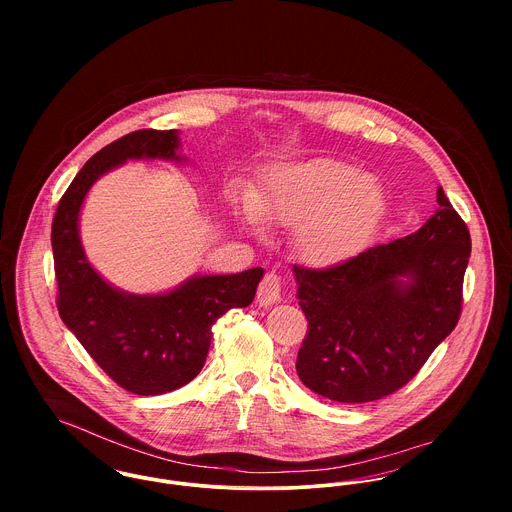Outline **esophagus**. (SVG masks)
<instances>
[{
	"mask_svg": "<svg viewBox=\"0 0 512 512\" xmlns=\"http://www.w3.org/2000/svg\"><path fill=\"white\" fill-rule=\"evenodd\" d=\"M256 297H258V303L264 305V307L274 305L282 299V278L276 270L266 272V276L262 278V282L258 286Z\"/></svg>",
	"mask_w": 512,
	"mask_h": 512,
	"instance_id": "obj_1",
	"label": "esophagus"
}]
</instances>
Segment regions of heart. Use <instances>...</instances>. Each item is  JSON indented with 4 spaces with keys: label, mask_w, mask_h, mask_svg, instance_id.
Segmentation results:
<instances>
[{
    "label": "heart",
    "mask_w": 512,
    "mask_h": 512,
    "mask_svg": "<svg viewBox=\"0 0 512 512\" xmlns=\"http://www.w3.org/2000/svg\"><path fill=\"white\" fill-rule=\"evenodd\" d=\"M253 203L250 204L249 201ZM242 219L295 228L299 258L329 268L351 258L384 211L380 183L337 159L284 163L252 193L232 197Z\"/></svg>",
    "instance_id": "obj_1"
}]
</instances>
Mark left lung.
<instances>
[{"label": "left lung", "instance_id": "8db88e82", "mask_svg": "<svg viewBox=\"0 0 512 512\" xmlns=\"http://www.w3.org/2000/svg\"><path fill=\"white\" fill-rule=\"evenodd\" d=\"M438 205L414 234L325 270L293 266L307 317L295 370L309 390L345 404L380 400L455 329L471 236L441 187Z\"/></svg>", "mask_w": 512, "mask_h": 512}]
</instances>
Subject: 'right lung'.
I'll return each instance as SVG.
<instances>
[{
	"instance_id": "1",
	"label": "right lung",
	"mask_w": 512,
	"mask_h": 512,
	"mask_svg": "<svg viewBox=\"0 0 512 512\" xmlns=\"http://www.w3.org/2000/svg\"><path fill=\"white\" fill-rule=\"evenodd\" d=\"M177 130H138L94 153L59 201L51 244L57 307L86 353L118 386L157 396L191 382L205 365L213 325L232 307L252 303L264 276H193L175 290L136 295L110 286L86 260L78 215L90 187L128 159L183 161Z\"/></svg>"
}]
</instances>
